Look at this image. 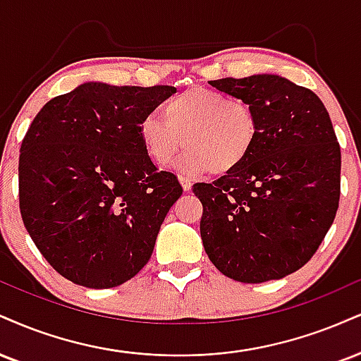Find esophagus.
Returning a JSON list of instances; mask_svg holds the SVG:
<instances>
[{
  "instance_id": "esophagus-1",
  "label": "esophagus",
  "mask_w": 361,
  "mask_h": 361,
  "mask_svg": "<svg viewBox=\"0 0 361 361\" xmlns=\"http://www.w3.org/2000/svg\"><path fill=\"white\" fill-rule=\"evenodd\" d=\"M180 183H181V186H183L185 192H190V190H192L193 183L188 176H180Z\"/></svg>"
}]
</instances>
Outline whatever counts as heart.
Returning a JSON list of instances; mask_svg holds the SVG:
<instances>
[{"label": "heart", "instance_id": "heart-1", "mask_svg": "<svg viewBox=\"0 0 361 361\" xmlns=\"http://www.w3.org/2000/svg\"><path fill=\"white\" fill-rule=\"evenodd\" d=\"M164 119L146 114L137 133L145 151L183 175H230L249 158L259 139V119L249 102L207 87H193L164 104Z\"/></svg>", "mask_w": 361, "mask_h": 361}]
</instances>
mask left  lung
<instances>
[{
    "instance_id": "obj_1",
    "label": "left lung",
    "mask_w": 361,
    "mask_h": 361,
    "mask_svg": "<svg viewBox=\"0 0 361 361\" xmlns=\"http://www.w3.org/2000/svg\"><path fill=\"white\" fill-rule=\"evenodd\" d=\"M208 84L254 107L259 139L235 171L193 185L203 247L230 279H282L314 255L336 216L341 151L331 119L318 95L284 77Z\"/></svg>"
}]
</instances>
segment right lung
<instances>
[{
    "instance_id": "1",
    "label": "right lung",
    "mask_w": 361,
    "mask_h": 361,
    "mask_svg": "<svg viewBox=\"0 0 361 361\" xmlns=\"http://www.w3.org/2000/svg\"><path fill=\"white\" fill-rule=\"evenodd\" d=\"M176 89L85 82L42 107L20 147V212L65 279L124 284L146 266L164 216L183 193L158 171L137 124Z\"/></svg>"
}]
</instances>
